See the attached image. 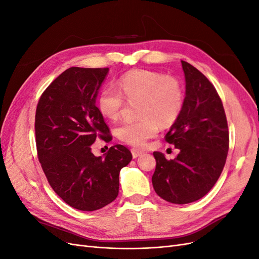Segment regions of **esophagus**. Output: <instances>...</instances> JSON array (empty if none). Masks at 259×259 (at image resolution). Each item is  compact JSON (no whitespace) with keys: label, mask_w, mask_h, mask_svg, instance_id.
I'll return each instance as SVG.
<instances>
[{"label":"esophagus","mask_w":259,"mask_h":259,"mask_svg":"<svg viewBox=\"0 0 259 259\" xmlns=\"http://www.w3.org/2000/svg\"><path fill=\"white\" fill-rule=\"evenodd\" d=\"M131 151H132L133 158H137V156H139L140 154L143 153V151H142V150H139V149H135V148H133Z\"/></svg>","instance_id":"obj_1"}]
</instances>
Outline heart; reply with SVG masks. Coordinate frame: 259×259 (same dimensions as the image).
Returning <instances> with one entry per match:
<instances>
[{
  "instance_id": "obj_1",
  "label": "heart",
  "mask_w": 259,
  "mask_h": 259,
  "mask_svg": "<svg viewBox=\"0 0 259 259\" xmlns=\"http://www.w3.org/2000/svg\"><path fill=\"white\" fill-rule=\"evenodd\" d=\"M120 92L112 86H105L97 96V108L109 120L120 116L126 99L128 103L139 101V120L123 122L115 128V136L121 142L143 147L148 139L159 132V125H173L182 114L185 92L175 76L147 69H134L124 73L117 81Z\"/></svg>"
}]
</instances>
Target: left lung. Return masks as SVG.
<instances>
[{
	"instance_id": "obj_1",
	"label": "left lung",
	"mask_w": 259,
	"mask_h": 259,
	"mask_svg": "<svg viewBox=\"0 0 259 259\" xmlns=\"http://www.w3.org/2000/svg\"><path fill=\"white\" fill-rule=\"evenodd\" d=\"M186 97L178 120L165 135L180 152L166 160L155 151L152 185L156 194L174 204L197 201L213 188L229 149L225 109L214 85L197 68L182 60Z\"/></svg>"
}]
</instances>
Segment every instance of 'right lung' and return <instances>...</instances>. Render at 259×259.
Segmentation results:
<instances>
[{
	"label": "right lung",
	"instance_id": "obj_1",
	"mask_svg": "<svg viewBox=\"0 0 259 259\" xmlns=\"http://www.w3.org/2000/svg\"><path fill=\"white\" fill-rule=\"evenodd\" d=\"M108 71L69 68L48 86L36 106L35 143L42 169L57 195L80 210H96L114 201L120 170L133 158L123 145L112 146L105 159L92 152L96 139L112 140L95 104Z\"/></svg>",
	"mask_w": 259,
	"mask_h": 259
}]
</instances>
